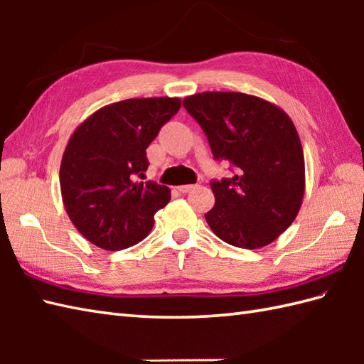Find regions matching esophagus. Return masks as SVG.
I'll return each mask as SVG.
<instances>
[{
  "instance_id": "1",
  "label": "esophagus",
  "mask_w": 364,
  "mask_h": 364,
  "mask_svg": "<svg viewBox=\"0 0 364 364\" xmlns=\"http://www.w3.org/2000/svg\"><path fill=\"white\" fill-rule=\"evenodd\" d=\"M197 186L196 184H183V186H178L176 189L180 191V192H183V194H186V192H189V191H192V189H196Z\"/></svg>"
}]
</instances>
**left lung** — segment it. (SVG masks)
Masks as SVG:
<instances>
[{
    "label": "left lung",
    "mask_w": 364,
    "mask_h": 364,
    "mask_svg": "<svg viewBox=\"0 0 364 364\" xmlns=\"http://www.w3.org/2000/svg\"><path fill=\"white\" fill-rule=\"evenodd\" d=\"M215 159L236 167L213 181L215 203L205 214L213 233L241 249L269 245L297 218L305 194V159L291 117L242 92H202L183 102Z\"/></svg>",
    "instance_id": "1"
}]
</instances>
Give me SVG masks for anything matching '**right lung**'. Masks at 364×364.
Here are the masks:
<instances>
[{
	"mask_svg": "<svg viewBox=\"0 0 364 364\" xmlns=\"http://www.w3.org/2000/svg\"><path fill=\"white\" fill-rule=\"evenodd\" d=\"M180 107L176 97L129 98L100 107L73 131L60 161V194L89 242L122 250L149 236L170 189L136 178L149 168L146 146Z\"/></svg>",
	"mask_w": 364,
	"mask_h": 364,
	"instance_id": "right-lung-1",
	"label": "right lung"
}]
</instances>
